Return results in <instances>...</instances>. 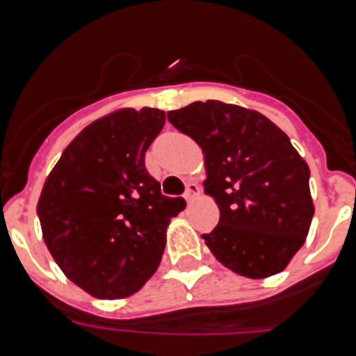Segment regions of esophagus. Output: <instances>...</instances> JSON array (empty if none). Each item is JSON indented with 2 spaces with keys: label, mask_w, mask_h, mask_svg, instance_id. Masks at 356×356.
Listing matches in <instances>:
<instances>
[{
  "label": "esophagus",
  "mask_w": 356,
  "mask_h": 356,
  "mask_svg": "<svg viewBox=\"0 0 356 356\" xmlns=\"http://www.w3.org/2000/svg\"><path fill=\"white\" fill-rule=\"evenodd\" d=\"M197 196H200V185L196 181H188L187 191H185V200H187V203H191Z\"/></svg>",
  "instance_id": "esophagus-1"
}]
</instances>
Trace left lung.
Masks as SVG:
<instances>
[{"mask_svg": "<svg viewBox=\"0 0 356 356\" xmlns=\"http://www.w3.org/2000/svg\"><path fill=\"white\" fill-rule=\"evenodd\" d=\"M205 156V194L219 225L203 234L219 262L259 280L278 275L305 244L314 217L310 169L287 135L257 110L194 102L168 112Z\"/></svg>", "mask_w": 356, "mask_h": 356, "instance_id": "8db88e82", "label": "left lung"}]
</instances>
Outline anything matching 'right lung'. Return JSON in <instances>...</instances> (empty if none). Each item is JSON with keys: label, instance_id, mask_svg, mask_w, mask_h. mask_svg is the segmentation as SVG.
I'll return each mask as SVG.
<instances>
[{"label": "right lung", "instance_id": "add662e5", "mask_svg": "<svg viewBox=\"0 0 356 356\" xmlns=\"http://www.w3.org/2000/svg\"><path fill=\"white\" fill-rule=\"evenodd\" d=\"M159 108H121L71 140L37 203L42 238L72 284L99 300H121L156 271L171 217L184 197H168L144 165L163 128Z\"/></svg>", "mask_w": 356, "mask_h": 356}]
</instances>
